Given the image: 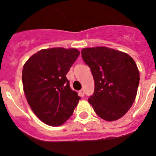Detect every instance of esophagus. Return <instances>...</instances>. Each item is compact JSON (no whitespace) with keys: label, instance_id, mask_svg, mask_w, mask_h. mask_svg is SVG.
<instances>
[{"label":"esophagus","instance_id":"obj_1","mask_svg":"<svg viewBox=\"0 0 156 156\" xmlns=\"http://www.w3.org/2000/svg\"><path fill=\"white\" fill-rule=\"evenodd\" d=\"M79 95H81V96H84V95H85V91H84V89H81V90L79 91Z\"/></svg>","mask_w":156,"mask_h":156}]
</instances>
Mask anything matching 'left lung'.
Returning a JSON list of instances; mask_svg holds the SVG:
<instances>
[{
	"mask_svg": "<svg viewBox=\"0 0 156 156\" xmlns=\"http://www.w3.org/2000/svg\"><path fill=\"white\" fill-rule=\"evenodd\" d=\"M81 57L95 81L88 99L96 114L106 121L120 119L133 105L139 84V71L130 56L105 47L84 48Z\"/></svg>",
	"mask_w": 156,
	"mask_h": 156,
	"instance_id": "1",
	"label": "left lung"
}]
</instances>
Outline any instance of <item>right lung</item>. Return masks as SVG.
<instances>
[{
  "instance_id": "1",
  "label": "right lung",
  "mask_w": 156,
  "mask_h": 156,
  "mask_svg": "<svg viewBox=\"0 0 156 156\" xmlns=\"http://www.w3.org/2000/svg\"><path fill=\"white\" fill-rule=\"evenodd\" d=\"M79 54L75 48L44 49L24 64L22 84L27 102L48 125H62L78 105L80 97L71 88L66 75Z\"/></svg>"
}]
</instances>
